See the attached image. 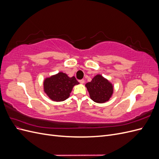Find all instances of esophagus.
Masks as SVG:
<instances>
[{"mask_svg": "<svg viewBox=\"0 0 159 159\" xmlns=\"http://www.w3.org/2000/svg\"><path fill=\"white\" fill-rule=\"evenodd\" d=\"M79 81H80V83L81 84H84L85 83V80H81Z\"/></svg>", "mask_w": 159, "mask_h": 159, "instance_id": "34e87169", "label": "esophagus"}]
</instances>
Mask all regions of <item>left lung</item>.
I'll return each mask as SVG.
<instances>
[{
  "mask_svg": "<svg viewBox=\"0 0 159 159\" xmlns=\"http://www.w3.org/2000/svg\"><path fill=\"white\" fill-rule=\"evenodd\" d=\"M90 98L98 103L108 102L113 93V85L100 74L96 75L90 82L85 84Z\"/></svg>",
  "mask_w": 159,
  "mask_h": 159,
  "instance_id": "8db88e82",
  "label": "left lung"
}]
</instances>
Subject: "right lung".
Masks as SVG:
<instances>
[{"label": "right lung", "mask_w": 159, "mask_h": 159, "mask_svg": "<svg viewBox=\"0 0 159 159\" xmlns=\"http://www.w3.org/2000/svg\"><path fill=\"white\" fill-rule=\"evenodd\" d=\"M80 83L74 76L69 77L64 72H59L45 78L43 82L44 93L54 102H63L68 99L74 86Z\"/></svg>", "instance_id": "obj_1"}]
</instances>
